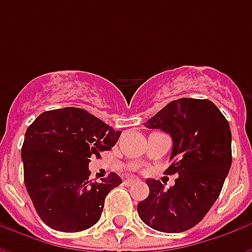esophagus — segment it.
<instances>
[{"mask_svg": "<svg viewBox=\"0 0 252 252\" xmlns=\"http://www.w3.org/2000/svg\"><path fill=\"white\" fill-rule=\"evenodd\" d=\"M135 182H137V180L136 178H128V180H126L124 181V184H126V185H132V184H135Z\"/></svg>", "mask_w": 252, "mask_h": 252, "instance_id": "esophagus-1", "label": "esophagus"}]
</instances>
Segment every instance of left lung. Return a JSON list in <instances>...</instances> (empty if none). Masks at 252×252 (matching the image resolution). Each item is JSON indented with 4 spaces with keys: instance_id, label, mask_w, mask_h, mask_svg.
<instances>
[{
    "instance_id": "1",
    "label": "left lung",
    "mask_w": 252,
    "mask_h": 252,
    "mask_svg": "<svg viewBox=\"0 0 252 252\" xmlns=\"http://www.w3.org/2000/svg\"><path fill=\"white\" fill-rule=\"evenodd\" d=\"M144 126L173 139V163L167 174H178L164 189L160 181L147 180L150 194L137 204L144 224L167 233L188 231L205 217L215 204L232 163L231 128L209 99L171 101Z\"/></svg>"
}]
</instances>
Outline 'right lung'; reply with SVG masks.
<instances>
[{
    "label": "right lung",
    "instance_id": "1",
    "mask_svg": "<svg viewBox=\"0 0 252 252\" xmlns=\"http://www.w3.org/2000/svg\"><path fill=\"white\" fill-rule=\"evenodd\" d=\"M121 132L81 108L47 110L25 132L21 148L24 184L37 215L52 229L79 232L93 227L105 197L123 182L110 173L89 180L90 157L115 146Z\"/></svg>",
    "mask_w": 252,
    "mask_h": 252
}]
</instances>
